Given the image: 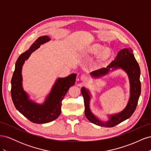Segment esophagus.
I'll use <instances>...</instances> for the list:
<instances>
[{
  "instance_id": "obj_1",
  "label": "esophagus",
  "mask_w": 151,
  "mask_h": 151,
  "mask_svg": "<svg viewBox=\"0 0 151 151\" xmlns=\"http://www.w3.org/2000/svg\"><path fill=\"white\" fill-rule=\"evenodd\" d=\"M80 78H81V80L82 81L86 82V81H87L88 80V76L85 75V74H83V75H81Z\"/></svg>"
}]
</instances>
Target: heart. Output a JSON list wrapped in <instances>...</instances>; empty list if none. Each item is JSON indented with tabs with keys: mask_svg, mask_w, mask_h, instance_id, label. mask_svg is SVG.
<instances>
[{
	"mask_svg": "<svg viewBox=\"0 0 151 151\" xmlns=\"http://www.w3.org/2000/svg\"><path fill=\"white\" fill-rule=\"evenodd\" d=\"M88 51L90 54L97 55V60L104 62L109 60L112 56V51L109 48H104V46L99 43H93L88 47Z\"/></svg>",
	"mask_w": 151,
	"mask_h": 151,
	"instance_id": "b5f03b06",
	"label": "heart"
}]
</instances>
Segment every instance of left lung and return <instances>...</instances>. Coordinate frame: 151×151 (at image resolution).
Listing matches in <instances>:
<instances>
[{
  "instance_id": "8db88e82",
  "label": "left lung",
  "mask_w": 151,
  "mask_h": 151,
  "mask_svg": "<svg viewBox=\"0 0 151 151\" xmlns=\"http://www.w3.org/2000/svg\"><path fill=\"white\" fill-rule=\"evenodd\" d=\"M117 69H122L126 72L129 77L130 97L125 108L119 113L108 115L107 120L100 119L92 112L90 108V101L92 95L88 89L84 87L81 88V93L84 100L85 115L91 123L95 125L104 127H113L129 118L135 110L141 93L140 70L131 48L120 50L115 60L106 68L93 71L90 73V75L93 79H98L107 75L109 72Z\"/></svg>"
}]
</instances>
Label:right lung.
<instances>
[{
  "label": "right lung",
  "instance_id": "1",
  "mask_svg": "<svg viewBox=\"0 0 151 151\" xmlns=\"http://www.w3.org/2000/svg\"><path fill=\"white\" fill-rule=\"evenodd\" d=\"M47 36L39 37L29 48L17 58L11 80V96L16 108L22 115L35 123H47L60 116L62 101L71 86L74 85L76 74H71L65 77H58L43 103H37L31 99L22 86V66L31 53L42 45L50 41Z\"/></svg>",
  "mask_w": 151,
  "mask_h": 151
}]
</instances>
